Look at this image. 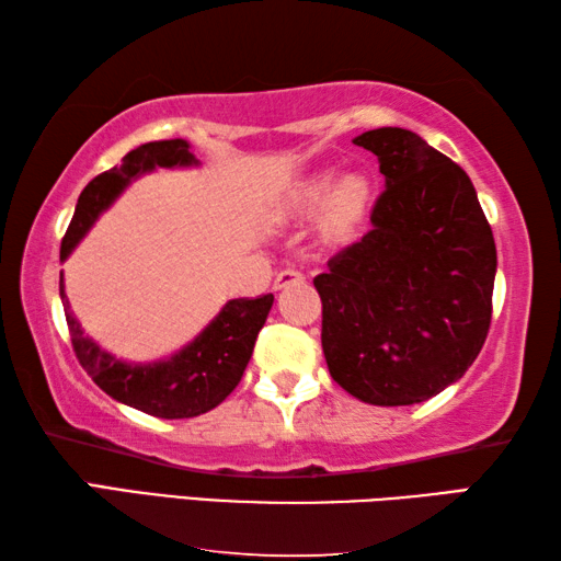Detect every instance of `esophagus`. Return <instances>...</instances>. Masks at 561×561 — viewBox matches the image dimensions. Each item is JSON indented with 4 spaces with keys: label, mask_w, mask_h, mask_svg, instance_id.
I'll use <instances>...</instances> for the list:
<instances>
[{
    "label": "esophagus",
    "mask_w": 561,
    "mask_h": 561,
    "mask_svg": "<svg viewBox=\"0 0 561 561\" xmlns=\"http://www.w3.org/2000/svg\"><path fill=\"white\" fill-rule=\"evenodd\" d=\"M304 274L294 267L282 270L277 277H274V289H284V287H294V284H301Z\"/></svg>",
    "instance_id": "esophagus-1"
}]
</instances>
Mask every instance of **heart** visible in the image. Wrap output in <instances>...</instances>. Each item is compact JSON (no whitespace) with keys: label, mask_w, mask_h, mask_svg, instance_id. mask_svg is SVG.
Segmentation results:
<instances>
[{"label":"heart","mask_w":561,"mask_h":561,"mask_svg":"<svg viewBox=\"0 0 561 561\" xmlns=\"http://www.w3.org/2000/svg\"><path fill=\"white\" fill-rule=\"evenodd\" d=\"M368 203V185L360 178H344L334 185L331 175L304 180L287 197V215L307 220L324 210L329 237H344L354 230Z\"/></svg>","instance_id":"obj_1"}]
</instances>
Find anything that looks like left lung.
<instances>
[{
  "mask_svg": "<svg viewBox=\"0 0 561 561\" xmlns=\"http://www.w3.org/2000/svg\"><path fill=\"white\" fill-rule=\"evenodd\" d=\"M354 144L381 163L371 230L314 277L329 374L358 401L413 405L462 378L485 344L497 250L465 170L413 130Z\"/></svg>",
  "mask_w": 561,
  "mask_h": 561,
  "instance_id": "8db88e82",
  "label": "left lung"
}]
</instances>
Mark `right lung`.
I'll list each match as a JSON object with an SVG mask.
<instances>
[{
  "mask_svg": "<svg viewBox=\"0 0 561 561\" xmlns=\"http://www.w3.org/2000/svg\"><path fill=\"white\" fill-rule=\"evenodd\" d=\"M185 140H153L138 146L123 158V163L106 170L91 180L79 195L76 213L61 240V260L69 257L73 244L87 234L101 210L116 201L118 193L133 178L148 170L193 165L195 158L187 150ZM59 294L66 311V324L73 354L79 358L93 383L111 398L138 408L156 417H195L213 411L240 383L247 364H250L254 341L267 321L274 297L260 294L257 299L227 301L220 314L207 327L193 344L185 346L170 360L148 366H128L116 356L101 351L83 329L69 314V299L64 294V277H59Z\"/></svg>",
  "mask_w": 561,
  "mask_h": 561,
  "instance_id": "add662e5",
  "label": "right lung"
}]
</instances>
